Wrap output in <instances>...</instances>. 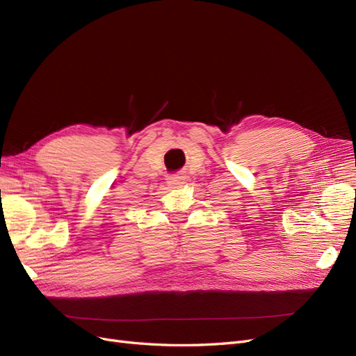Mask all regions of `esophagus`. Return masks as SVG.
<instances>
[{"instance_id": "obj_1", "label": "esophagus", "mask_w": 356, "mask_h": 356, "mask_svg": "<svg viewBox=\"0 0 356 356\" xmlns=\"http://www.w3.org/2000/svg\"><path fill=\"white\" fill-rule=\"evenodd\" d=\"M168 184L172 187H181L182 184H186V177L184 175H172L168 178Z\"/></svg>"}]
</instances>
